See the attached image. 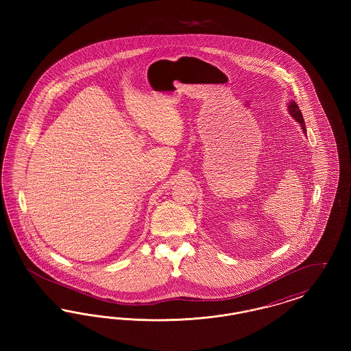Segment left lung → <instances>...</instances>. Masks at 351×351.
<instances>
[{
  "mask_svg": "<svg viewBox=\"0 0 351 351\" xmlns=\"http://www.w3.org/2000/svg\"><path fill=\"white\" fill-rule=\"evenodd\" d=\"M288 112H289V114L292 116V117L295 118L299 123H300L301 129H302V133L306 134V129H305V122H304V118H302V114H301L300 109H299V106H298V104L295 102V101H289L288 104Z\"/></svg>",
  "mask_w": 351,
  "mask_h": 351,
  "instance_id": "obj_1",
  "label": "left lung"
}]
</instances>
